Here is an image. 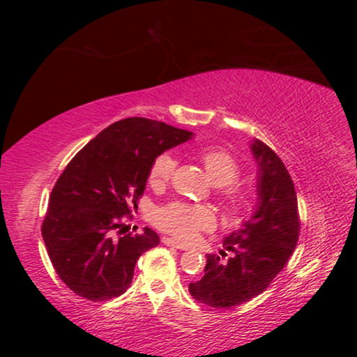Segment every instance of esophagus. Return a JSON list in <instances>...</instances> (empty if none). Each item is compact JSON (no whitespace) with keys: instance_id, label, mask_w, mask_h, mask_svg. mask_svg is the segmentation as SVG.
<instances>
[{"instance_id":"1","label":"esophagus","mask_w":357,"mask_h":357,"mask_svg":"<svg viewBox=\"0 0 357 357\" xmlns=\"http://www.w3.org/2000/svg\"><path fill=\"white\" fill-rule=\"evenodd\" d=\"M162 243L167 245V247H173V248H178V250H188L186 245L179 243V241H176L173 238H162Z\"/></svg>"}]
</instances>
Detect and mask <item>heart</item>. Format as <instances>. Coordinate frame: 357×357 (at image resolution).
Instances as JSON below:
<instances>
[{
	"label": "heart",
	"mask_w": 357,
	"mask_h": 357,
	"mask_svg": "<svg viewBox=\"0 0 357 357\" xmlns=\"http://www.w3.org/2000/svg\"><path fill=\"white\" fill-rule=\"evenodd\" d=\"M204 169L216 186H220L221 199L230 211H241L247 204V190L235 181L240 174V165L235 155L223 147H204L199 153ZM178 159L171 151L155 155L149 167V184L153 188H165L173 178ZM154 223L159 230L169 233L181 241H192L202 231L215 227L216 218L208 206L181 202L167 203L154 215Z\"/></svg>",
	"instance_id": "b5f03b06"
}]
</instances>
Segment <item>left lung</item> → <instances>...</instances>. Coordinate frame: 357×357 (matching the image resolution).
I'll return each instance as SVG.
<instances>
[{"mask_svg": "<svg viewBox=\"0 0 357 357\" xmlns=\"http://www.w3.org/2000/svg\"><path fill=\"white\" fill-rule=\"evenodd\" d=\"M252 151L260 167L257 211L225 238L233 255L227 261L206 255L204 275L190 284L191 296L215 309H231L264 292L292 257L301 233L296 188L285 165L258 139Z\"/></svg>", "mask_w": 357, "mask_h": 357, "instance_id": "1", "label": "left lung"}]
</instances>
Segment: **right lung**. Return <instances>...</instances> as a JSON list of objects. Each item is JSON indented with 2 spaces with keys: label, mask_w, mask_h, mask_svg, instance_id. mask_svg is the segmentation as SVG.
<instances>
[{
  "label": "right lung",
  "mask_w": 357,
  "mask_h": 357,
  "mask_svg": "<svg viewBox=\"0 0 357 357\" xmlns=\"http://www.w3.org/2000/svg\"><path fill=\"white\" fill-rule=\"evenodd\" d=\"M191 136L165 122L127 117L73 155L42 225L53 268L72 292L102 302L129 289L139 257L159 245V236L151 228L126 235L124 218L137 208L155 155Z\"/></svg>",
  "instance_id": "add662e5"
}]
</instances>
